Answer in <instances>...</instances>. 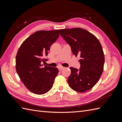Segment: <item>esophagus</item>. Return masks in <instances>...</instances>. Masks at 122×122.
Instances as JSON below:
<instances>
[{"mask_svg":"<svg viewBox=\"0 0 122 122\" xmlns=\"http://www.w3.org/2000/svg\"><path fill=\"white\" fill-rule=\"evenodd\" d=\"M64 68V67H63V66H59V67H58V69H59V71H61Z\"/></svg>","mask_w":122,"mask_h":122,"instance_id":"esophagus-1","label":"esophagus"}]
</instances>
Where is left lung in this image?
<instances>
[{"mask_svg":"<svg viewBox=\"0 0 122 122\" xmlns=\"http://www.w3.org/2000/svg\"><path fill=\"white\" fill-rule=\"evenodd\" d=\"M61 37L71 46L74 55L79 56L80 70L70 67V87L75 91L84 92L97 83L102 75L105 61L103 49L98 39L81 28L60 29Z\"/></svg>","mask_w":122,"mask_h":122,"instance_id":"obj_1","label":"left lung"}]
</instances>
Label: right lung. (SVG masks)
Segmentation results:
<instances>
[{
	"mask_svg": "<svg viewBox=\"0 0 122 122\" xmlns=\"http://www.w3.org/2000/svg\"><path fill=\"white\" fill-rule=\"evenodd\" d=\"M59 30H40L27 38L20 46L15 57V69L20 80L30 92L41 95L53 86L59 70L41 64L51 45L58 38Z\"/></svg>",
	"mask_w": 122,
	"mask_h": 122,
	"instance_id": "add662e5",
	"label": "right lung"
}]
</instances>
